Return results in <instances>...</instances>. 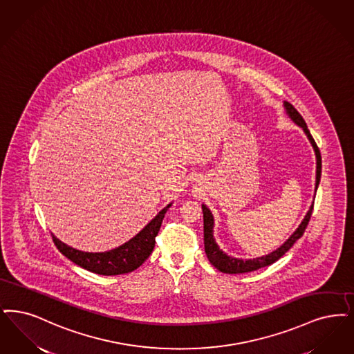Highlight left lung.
<instances>
[{"mask_svg": "<svg viewBox=\"0 0 354 354\" xmlns=\"http://www.w3.org/2000/svg\"><path fill=\"white\" fill-rule=\"evenodd\" d=\"M283 105H284V109H286L287 115L297 124V127L303 129V131L306 133L308 141L311 142L315 156H316V183H315V192H316L319 183H320V176H322V156H320V150H319L315 140L312 138L311 133H310V130L307 127V124H306V121L303 120V117L300 115V113L287 101H284ZM201 208H203V218H204V248H205V254L208 257L209 262L212 263L216 269L221 271V272H225V274H242V272L255 271V270L261 269V268L269 266L271 263H274L275 261H278L284 253H287L292 248V245L303 236L306 227L308 225V221L311 218L312 209H313V203H312V205L310 207L307 214L304 216L303 221L297 227V230L287 240L284 241L277 250L271 252L269 254L253 258V259L234 258V257L227 255L225 252H223L220 249V246L217 245L216 240H214V236H213L214 217H213L212 212L204 204H201Z\"/></svg>", "mask_w": 354, "mask_h": 354, "instance_id": "left-lung-1", "label": "left lung"}]
</instances>
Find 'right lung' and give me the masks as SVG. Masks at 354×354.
Returning <instances> with one entry per match:
<instances>
[{"label":"right lung","instance_id":"obj_1","mask_svg":"<svg viewBox=\"0 0 354 354\" xmlns=\"http://www.w3.org/2000/svg\"><path fill=\"white\" fill-rule=\"evenodd\" d=\"M171 205L172 203L167 204L162 211H159L156 217L131 240L108 252H82L62 242L54 234L53 240L62 254L66 255L70 261L83 269L100 275L127 274L138 269L154 250L156 234L162 225L165 213L167 212Z\"/></svg>","mask_w":354,"mask_h":354}]
</instances>
